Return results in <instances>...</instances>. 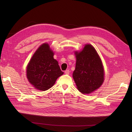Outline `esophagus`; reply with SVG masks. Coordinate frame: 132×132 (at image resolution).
Segmentation results:
<instances>
[{
  "label": "esophagus",
  "mask_w": 132,
  "mask_h": 132,
  "mask_svg": "<svg viewBox=\"0 0 132 132\" xmlns=\"http://www.w3.org/2000/svg\"><path fill=\"white\" fill-rule=\"evenodd\" d=\"M65 74H69V73H70V71H69V70H68V69H67V70H66L65 71Z\"/></svg>",
  "instance_id": "1"
}]
</instances>
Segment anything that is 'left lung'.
<instances>
[{
  "label": "left lung",
  "mask_w": 132,
  "mask_h": 132,
  "mask_svg": "<svg viewBox=\"0 0 132 132\" xmlns=\"http://www.w3.org/2000/svg\"><path fill=\"white\" fill-rule=\"evenodd\" d=\"M77 62L73 77L78 89L82 94H90L102 84L104 72L96 51L91 45L85 46L80 52H75Z\"/></svg>",
  "instance_id": "left-lung-1"
}]
</instances>
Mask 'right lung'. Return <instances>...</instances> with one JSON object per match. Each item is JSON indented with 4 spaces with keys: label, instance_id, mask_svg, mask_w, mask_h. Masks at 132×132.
<instances>
[{
    "label": "right lung",
    "instance_id": "right-lung-1",
    "mask_svg": "<svg viewBox=\"0 0 132 132\" xmlns=\"http://www.w3.org/2000/svg\"><path fill=\"white\" fill-rule=\"evenodd\" d=\"M48 44L38 48L27 67V78L36 89L46 91L52 87L58 77L63 74Z\"/></svg>",
    "mask_w": 132,
    "mask_h": 132
}]
</instances>
